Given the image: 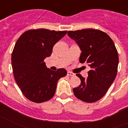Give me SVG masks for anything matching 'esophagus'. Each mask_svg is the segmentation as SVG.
<instances>
[{
  "label": "esophagus",
  "instance_id": "1",
  "mask_svg": "<svg viewBox=\"0 0 128 128\" xmlns=\"http://www.w3.org/2000/svg\"><path fill=\"white\" fill-rule=\"evenodd\" d=\"M68 76H74L75 75L74 74L72 73V72H68Z\"/></svg>",
  "mask_w": 128,
  "mask_h": 128
}]
</instances>
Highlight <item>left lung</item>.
Masks as SVG:
<instances>
[{
	"instance_id": "obj_1",
	"label": "left lung",
	"mask_w": 128,
	"mask_h": 128,
	"mask_svg": "<svg viewBox=\"0 0 128 128\" xmlns=\"http://www.w3.org/2000/svg\"><path fill=\"white\" fill-rule=\"evenodd\" d=\"M68 34L82 51L80 62L91 68L86 78L76 74L81 83L73 88L74 94L85 102L98 101L106 94L117 73L119 56L113 41L106 32L93 28L70 30Z\"/></svg>"
}]
</instances>
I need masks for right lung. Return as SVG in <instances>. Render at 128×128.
Listing matches in <instances>:
<instances>
[{
  "label": "right lung",
  "mask_w": 128,
  "mask_h": 128,
  "mask_svg": "<svg viewBox=\"0 0 128 128\" xmlns=\"http://www.w3.org/2000/svg\"><path fill=\"white\" fill-rule=\"evenodd\" d=\"M66 33L67 30H28L16 43L12 54L14 76L23 95L30 101L42 103L52 98L58 80L67 75L65 69L52 71L44 62Z\"/></svg>",
  "instance_id": "right-lung-1"
}]
</instances>
